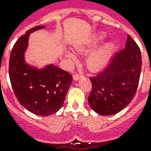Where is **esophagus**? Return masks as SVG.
<instances>
[{"instance_id": "34e87169", "label": "esophagus", "mask_w": 151, "mask_h": 151, "mask_svg": "<svg viewBox=\"0 0 151 151\" xmlns=\"http://www.w3.org/2000/svg\"><path fill=\"white\" fill-rule=\"evenodd\" d=\"M81 77H82V76L80 75V74H78V73H75V74H73V78L74 81H78V80H79V79H80Z\"/></svg>"}]
</instances>
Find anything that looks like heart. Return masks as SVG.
<instances>
[{
  "label": "heart",
  "instance_id": "obj_1",
  "mask_svg": "<svg viewBox=\"0 0 151 151\" xmlns=\"http://www.w3.org/2000/svg\"><path fill=\"white\" fill-rule=\"evenodd\" d=\"M104 37H105V35L104 34L100 35L98 37L96 38V42L102 41L103 40H104ZM114 47H115L114 43L109 42L108 44L104 45L101 49L91 53L86 59V64L88 65V67L91 70H99L104 67L107 65V63H109V59L111 58ZM77 50L78 51L82 52L84 51V48L82 47H77ZM65 55L71 63H76L77 58L73 53L70 51H66Z\"/></svg>",
  "mask_w": 151,
  "mask_h": 151
}]
</instances>
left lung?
Segmentation results:
<instances>
[{"label":"left lung","mask_w":151,"mask_h":151,"mask_svg":"<svg viewBox=\"0 0 151 151\" xmlns=\"http://www.w3.org/2000/svg\"><path fill=\"white\" fill-rule=\"evenodd\" d=\"M141 67L140 49L128 35L124 50L111 58L104 70L90 78L93 88L88 101L92 109L111 116L127 106L136 93Z\"/></svg>","instance_id":"1"}]
</instances>
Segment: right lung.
Masks as SVG:
<instances>
[{
    "instance_id": "obj_1",
    "label": "right lung",
    "mask_w": 151,
    "mask_h": 151,
    "mask_svg": "<svg viewBox=\"0 0 151 151\" xmlns=\"http://www.w3.org/2000/svg\"><path fill=\"white\" fill-rule=\"evenodd\" d=\"M36 26L17 40L10 54L9 73L12 87L19 104L37 116H47L62 108L72 75L53 64L38 69L25 62L31 33L42 29Z\"/></svg>"
}]
</instances>
